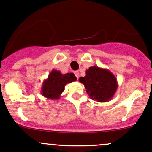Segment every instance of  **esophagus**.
<instances>
[{"label": "esophagus", "mask_w": 152, "mask_h": 152, "mask_svg": "<svg viewBox=\"0 0 152 152\" xmlns=\"http://www.w3.org/2000/svg\"><path fill=\"white\" fill-rule=\"evenodd\" d=\"M74 74H75V76H76V78H77V79H79V72L78 71H74Z\"/></svg>", "instance_id": "obj_1"}]
</instances>
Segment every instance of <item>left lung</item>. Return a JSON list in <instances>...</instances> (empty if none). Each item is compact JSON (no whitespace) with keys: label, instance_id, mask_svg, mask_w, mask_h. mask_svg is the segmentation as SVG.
Wrapping results in <instances>:
<instances>
[{"label":"left lung","instance_id":"obj_1","mask_svg":"<svg viewBox=\"0 0 152 152\" xmlns=\"http://www.w3.org/2000/svg\"><path fill=\"white\" fill-rule=\"evenodd\" d=\"M79 80L84 85L90 98L99 102L110 100L118 87L117 79L110 71L96 66L89 67L86 76Z\"/></svg>","mask_w":152,"mask_h":152}]
</instances>
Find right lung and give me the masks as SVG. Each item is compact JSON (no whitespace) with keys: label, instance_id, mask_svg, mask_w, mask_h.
Listing matches in <instances>:
<instances>
[{"label":"right lung","instance_id":"obj_1","mask_svg":"<svg viewBox=\"0 0 152 152\" xmlns=\"http://www.w3.org/2000/svg\"><path fill=\"white\" fill-rule=\"evenodd\" d=\"M77 80L73 73L63 74L61 71L54 70L50 73L48 79H45L42 86L41 93L43 96L56 100L61 97V94L64 91L65 86Z\"/></svg>","mask_w":152,"mask_h":152}]
</instances>
